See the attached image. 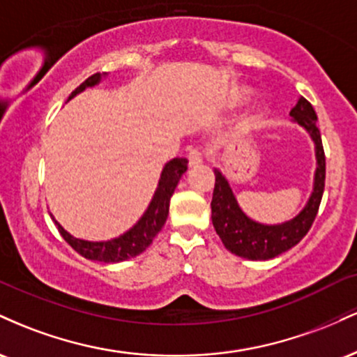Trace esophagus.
<instances>
[{"mask_svg":"<svg viewBox=\"0 0 357 357\" xmlns=\"http://www.w3.org/2000/svg\"><path fill=\"white\" fill-rule=\"evenodd\" d=\"M202 162H203V154L199 153L198 149H191L190 153H188V165H190V167L199 166Z\"/></svg>","mask_w":357,"mask_h":357,"instance_id":"esophagus-1","label":"esophagus"}]
</instances>
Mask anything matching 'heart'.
Returning a JSON list of instances; mask_svg holds the SVG:
<instances>
[{
  "mask_svg": "<svg viewBox=\"0 0 357 357\" xmlns=\"http://www.w3.org/2000/svg\"><path fill=\"white\" fill-rule=\"evenodd\" d=\"M248 89L245 87H240V89H235L233 90L231 97H230V105L231 107H235V105H238L243 102L245 99L248 97ZM265 116H267V105L265 104H255L252 109L248 110L247 114H245L243 119H241L240 122V129L241 130H250V129H255L261 124V121H264Z\"/></svg>",
  "mask_w": 357,
  "mask_h": 357,
  "instance_id": "heart-1",
  "label": "heart"
}]
</instances>
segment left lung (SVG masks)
<instances>
[{"mask_svg": "<svg viewBox=\"0 0 357 357\" xmlns=\"http://www.w3.org/2000/svg\"><path fill=\"white\" fill-rule=\"evenodd\" d=\"M296 122L309 134L315 151V173L312 192L305 206L294 218L282 223H260L241 210L230 181L218 167H215V190L211 199V221L227 250L247 260H270L290 250L307 235L312 227L321 204L326 183V155L322 149L321 132L317 129V116L312 105L304 97H298L296 107L290 110Z\"/></svg>", "mask_w": 357, "mask_h": 357, "instance_id": "left-lung-1", "label": "left lung"}]
</instances>
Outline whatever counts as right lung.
<instances>
[{
  "mask_svg": "<svg viewBox=\"0 0 357 357\" xmlns=\"http://www.w3.org/2000/svg\"><path fill=\"white\" fill-rule=\"evenodd\" d=\"M109 73H96V75L89 77L84 84L79 85L73 92L68 96V100H72L73 97L79 96L84 92L85 89L96 87L102 80L107 79ZM188 169V159L186 158H174L171 161H167L165 167H162L161 176H159L158 188H155L151 203L147 204L146 211L142 213V216L136 221V225L129 228V230L122 233V235L116 236V238L104 240V241H90L84 238H77L65 230L63 227L53 218L50 213L52 220L55 221L56 228H59L60 235L63 236V240L67 241L70 247L79 252L82 257H85L87 260L93 261H104V264H119V261L129 260L141 255L144 250L153 243L161 228L165 227L167 215H169V202L171 196L178 186L181 176L186 173Z\"/></svg>",
  "mask_w": 357,
  "mask_h": 357,
  "instance_id": "1",
  "label": "right lung"
}]
</instances>
